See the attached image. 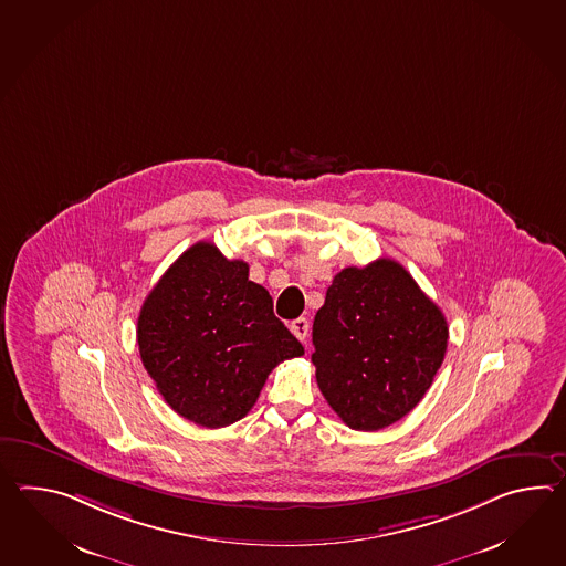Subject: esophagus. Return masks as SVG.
<instances>
[{
  "mask_svg": "<svg viewBox=\"0 0 566 566\" xmlns=\"http://www.w3.org/2000/svg\"><path fill=\"white\" fill-rule=\"evenodd\" d=\"M290 331H292V335H294L296 339L306 340V337H308V321H306L304 316L292 321V323H290Z\"/></svg>",
  "mask_w": 566,
  "mask_h": 566,
  "instance_id": "1",
  "label": "esophagus"
}]
</instances>
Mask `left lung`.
<instances>
[{
  "mask_svg": "<svg viewBox=\"0 0 566 566\" xmlns=\"http://www.w3.org/2000/svg\"><path fill=\"white\" fill-rule=\"evenodd\" d=\"M447 318L403 265L345 268L313 325L316 384L353 430H381L415 410L437 376Z\"/></svg>",
  "mask_w": 566,
  "mask_h": 566,
  "instance_id": "1",
  "label": "left lung"
}]
</instances>
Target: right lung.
<instances>
[{
  "label": "right lung",
  "instance_id": "obj_1",
  "mask_svg": "<svg viewBox=\"0 0 566 566\" xmlns=\"http://www.w3.org/2000/svg\"><path fill=\"white\" fill-rule=\"evenodd\" d=\"M250 265L199 241L151 289L138 316L142 364L176 415L229 427L252 410L270 371L304 347L276 318Z\"/></svg>",
  "mask_w": 566,
  "mask_h": 566
}]
</instances>
